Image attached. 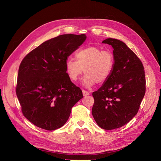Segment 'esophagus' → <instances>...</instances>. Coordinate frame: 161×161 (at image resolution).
<instances>
[{
  "label": "esophagus",
  "instance_id": "obj_1",
  "mask_svg": "<svg viewBox=\"0 0 161 161\" xmlns=\"http://www.w3.org/2000/svg\"><path fill=\"white\" fill-rule=\"evenodd\" d=\"M82 92H83V96H88V95H89V92H87V91L83 90V91H82Z\"/></svg>",
  "mask_w": 161,
  "mask_h": 161
}]
</instances>
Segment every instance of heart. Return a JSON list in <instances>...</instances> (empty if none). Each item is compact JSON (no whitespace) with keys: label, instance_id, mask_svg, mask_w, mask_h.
I'll use <instances>...</instances> for the list:
<instances>
[{"label":"heart","instance_id":"1","mask_svg":"<svg viewBox=\"0 0 161 161\" xmlns=\"http://www.w3.org/2000/svg\"><path fill=\"white\" fill-rule=\"evenodd\" d=\"M77 60L69 57L65 62V69L69 78L76 81L83 72L82 83L89 87L95 83H105L112 74L115 66V57L109 50H103L95 46L80 49L75 54Z\"/></svg>","mask_w":161,"mask_h":161}]
</instances>
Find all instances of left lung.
Listing matches in <instances>:
<instances>
[{
	"mask_svg": "<svg viewBox=\"0 0 161 161\" xmlns=\"http://www.w3.org/2000/svg\"><path fill=\"white\" fill-rule=\"evenodd\" d=\"M103 43L113 47L115 66L110 77L92 92V114L100 127L113 130L137 114L146 93L145 71L140 59L122 41L107 38Z\"/></svg>",
	"mask_w": 161,
	"mask_h": 161,
	"instance_id": "obj_1",
	"label": "left lung"
}]
</instances>
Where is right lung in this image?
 <instances>
[{"label": "right lung", "instance_id": "add662e5", "mask_svg": "<svg viewBox=\"0 0 161 161\" xmlns=\"http://www.w3.org/2000/svg\"><path fill=\"white\" fill-rule=\"evenodd\" d=\"M86 39L84 34L59 35L44 42L22 60L16 95L23 115L38 127L61 128L72 107L83 98L82 91L66 73L65 62Z\"/></svg>", "mask_w": 161, "mask_h": 161}]
</instances>
